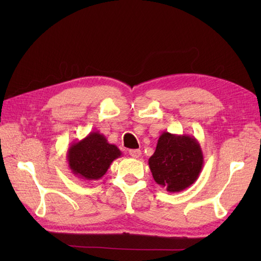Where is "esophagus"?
<instances>
[{"instance_id": "obj_1", "label": "esophagus", "mask_w": 261, "mask_h": 261, "mask_svg": "<svg viewBox=\"0 0 261 261\" xmlns=\"http://www.w3.org/2000/svg\"><path fill=\"white\" fill-rule=\"evenodd\" d=\"M129 155L135 158V159H138V158L141 155V151L138 149H132V150H129Z\"/></svg>"}]
</instances>
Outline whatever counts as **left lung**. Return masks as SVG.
<instances>
[{
  "instance_id": "left-lung-1",
  "label": "left lung",
  "mask_w": 261,
  "mask_h": 261,
  "mask_svg": "<svg viewBox=\"0 0 261 261\" xmlns=\"http://www.w3.org/2000/svg\"><path fill=\"white\" fill-rule=\"evenodd\" d=\"M148 163L158 185L170 193H178L198 178L203 167V154L194 136L164 132Z\"/></svg>"
}]
</instances>
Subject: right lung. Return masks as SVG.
<instances>
[{
    "mask_svg": "<svg viewBox=\"0 0 261 261\" xmlns=\"http://www.w3.org/2000/svg\"><path fill=\"white\" fill-rule=\"evenodd\" d=\"M122 155L115 145L109 144L105 135L91 132L67 150L68 168L77 177L97 180L103 176L111 163Z\"/></svg>",
    "mask_w": 261,
    "mask_h": 261,
    "instance_id": "obj_1",
    "label": "right lung"
}]
</instances>
